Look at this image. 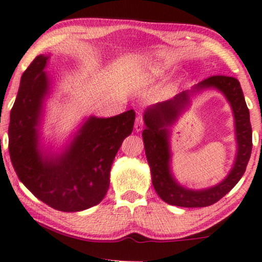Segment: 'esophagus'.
<instances>
[{"label": "esophagus", "mask_w": 262, "mask_h": 262, "mask_svg": "<svg viewBox=\"0 0 262 262\" xmlns=\"http://www.w3.org/2000/svg\"><path fill=\"white\" fill-rule=\"evenodd\" d=\"M144 126V120H143V116L142 115H139L138 118L135 120V130L136 132H140L142 130V128Z\"/></svg>", "instance_id": "34e87169"}]
</instances>
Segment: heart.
Instances as JSON below:
<instances>
[{"instance_id": "1", "label": "heart", "mask_w": 262, "mask_h": 262, "mask_svg": "<svg viewBox=\"0 0 262 262\" xmlns=\"http://www.w3.org/2000/svg\"><path fill=\"white\" fill-rule=\"evenodd\" d=\"M168 66L167 64H155L151 67L149 70H148L146 75H144V81H153L158 77H161L163 74L166 73Z\"/></svg>"}]
</instances>
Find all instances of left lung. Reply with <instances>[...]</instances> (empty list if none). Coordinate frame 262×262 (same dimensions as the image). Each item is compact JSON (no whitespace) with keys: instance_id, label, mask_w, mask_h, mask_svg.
Segmentation results:
<instances>
[{"instance_id":"obj_1","label":"left lung","mask_w":262,"mask_h":262,"mask_svg":"<svg viewBox=\"0 0 262 262\" xmlns=\"http://www.w3.org/2000/svg\"><path fill=\"white\" fill-rule=\"evenodd\" d=\"M214 87L225 94L231 103L237 139V156L235 165L227 178L217 186L205 190H189L179 186L169 171V126L177 119L187 103L188 92H182L174 99L158 103L148 109L144 114L146 129L142 132L144 150L151 171V182L154 189L163 201L179 207H207L215 204L224 198L240 181L246 171L252 153V126L249 111L246 104L240 82L235 77L213 75L201 81L198 89Z\"/></svg>"}]
</instances>
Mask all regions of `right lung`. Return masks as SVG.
I'll return each mask as SVG.
<instances>
[{
	"label": "right lung",
	"instance_id": "obj_1",
	"mask_svg": "<svg viewBox=\"0 0 262 262\" xmlns=\"http://www.w3.org/2000/svg\"><path fill=\"white\" fill-rule=\"evenodd\" d=\"M38 55L21 77L10 112L9 154L21 182L42 202L62 212H79L100 204L109 187L112 163L123 140L132 134L135 112L114 118H91L60 158L43 159L37 149L36 126L48 91Z\"/></svg>",
	"mask_w": 262,
	"mask_h": 262
}]
</instances>
